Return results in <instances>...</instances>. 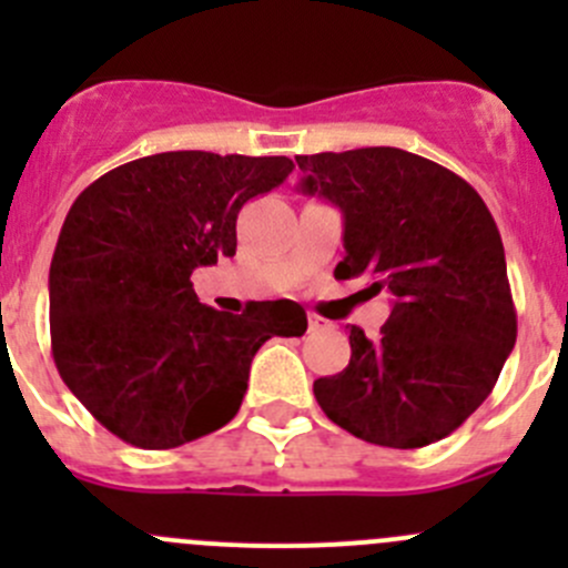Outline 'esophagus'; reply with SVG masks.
<instances>
[{
  "label": "esophagus",
  "instance_id": "esophagus-1",
  "mask_svg": "<svg viewBox=\"0 0 568 568\" xmlns=\"http://www.w3.org/2000/svg\"><path fill=\"white\" fill-rule=\"evenodd\" d=\"M307 326H311V332H329L335 324H332V321L316 316V313H311V316H307Z\"/></svg>",
  "mask_w": 568,
  "mask_h": 568
}]
</instances>
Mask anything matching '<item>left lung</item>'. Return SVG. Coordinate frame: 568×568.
I'll list each match as a JSON object with an SVG mask.
<instances>
[{
  "label": "left lung",
  "mask_w": 568,
  "mask_h": 568,
  "mask_svg": "<svg viewBox=\"0 0 568 568\" xmlns=\"http://www.w3.org/2000/svg\"><path fill=\"white\" fill-rule=\"evenodd\" d=\"M302 189L343 214L335 277L393 294L376 341L352 326V359L313 382L318 406L354 437L423 448L486 400L514 343L517 311L503 239L480 194L400 148L296 156Z\"/></svg>",
  "instance_id": "obj_1"
}]
</instances>
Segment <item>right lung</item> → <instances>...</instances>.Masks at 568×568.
<instances>
[{
  "instance_id": "1",
  "label": "right lung",
  "mask_w": 568,
  "mask_h": 568,
  "mask_svg": "<svg viewBox=\"0 0 568 568\" xmlns=\"http://www.w3.org/2000/svg\"><path fill=\"white\" fill-rule=\"evenodd\" d=\"M285 156L170 151L90 183L49 268L51 354L68 390L123 443L168 450L233 420L272 335H305L296 302L242 316L200 305L192 272L236 255L244 203L288 178Z\"/></svg>"
}]
</instances>
